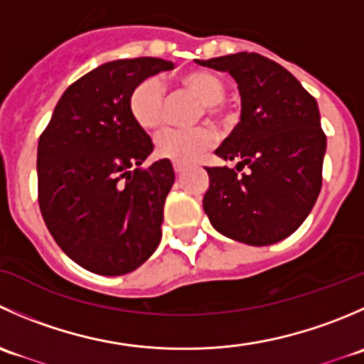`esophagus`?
Wrapping results in <instances>:
<instances>
[{"mask_svg": "<svg viewBox=\"0 0 364 364\" xmlns=\"http://www.w3.org/2000/svg\"><path fill=\"white\" fill-rule=\"evenodd\" d=\"M174 172H176V176H181L183 172H185V167L179 164H174Z\"/></svg>", "mask_w": 364, "mask_h": 364, "instance_id": "esophagus-1", "label": "esophagus"}]
</instances>
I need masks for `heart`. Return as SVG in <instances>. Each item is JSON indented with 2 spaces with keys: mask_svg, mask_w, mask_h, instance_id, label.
Returning <instances> with one entry per match:
<instances>
[{
  "mask_svg": "<svg viewBox=\"0 0 364 364\" xmlns=\"http://www.w3.org/2000/svg\"><path fill=\"white\" fill-rule=\"evenodd\" d=\"M181 90L188 91L203 102L204 114L209 119H222L225 97V84L218 75L204 70H193L179 77ZM130 111L139 127L153 132L165 123L167 114V97L160 79L149 77L142 80L130 97ZM215 142V134L205 127L190 128H167L156 135V155L174 164L188 165L199 160Z\"/></svg>",
  "mask_w": 364,
  "mask_h": 364,
  "instance_id": "heart-1",
  "label": "heart"
}]
</instances>
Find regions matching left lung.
<instances>
[{"label":"left lung","instance_id":"left-lung-1","mask_svg":"<svg viewBox=\"0 0 364 364\" xmlns=\"http://www.w3.org/2000/svg\"><path fill=\"white\" fill-rule=\"evenodd\" d=\"M196 61L229 72L241 95V121L215 151L237 165L205 167V215L230 240L278 243L306 220L321 193L326 135L317 102L289 70L257 53ZM243 166L249 171L240 175Z\"/></svg>","mask_w":364,"mask_h":364}]
</instances>
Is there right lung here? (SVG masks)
Returning a JSON list of instances; mask_svg holds the SVG:
<instances>
[{
  "label": "right lung",
  "instance_id": "right-lung-1",
  "mask_svg": "<svg viewBox=\"0 0 364 364\" xmlns=\"http://www.w3.org/2000/svg\"><path fill=\"white\" fill-rule=\"evenodd\" d=\"M172 68L160 58L100 65L65 91L40 135L43 222L61 250L91 273H130L160 245L174 168L167 159L139 168L153 142L132 116L130 97L142 80Z\"/></svg>",
  "mask_w": 364,
  "mask_h": 364
}]
</instances>
